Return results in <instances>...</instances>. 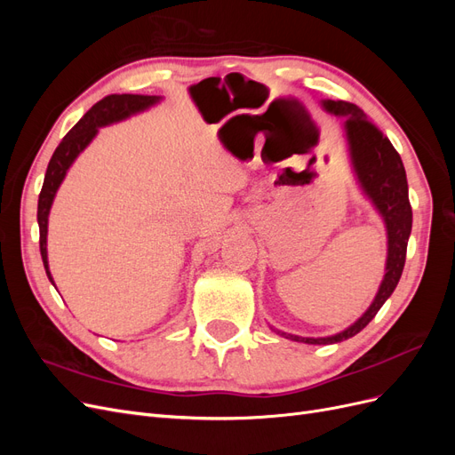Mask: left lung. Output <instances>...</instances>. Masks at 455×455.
<instances>
[{"label": "left lung", "instance_id": "obj_1", "mask_svg": "<svg viewBox=\"0 0 455 455\" xmlns=\"http://www.w3.org/2000/svg\"><path fill=\"white\" fill-rule=\"evenodd\" d=\"M323 108L328 114L346 117L343 131L347 136L349 157L356 180H359L364 196L376 206L381 214L385 229H387V264H385V275L379 284V291L371 301L370 307L363 313L359 321H355L349 328L339 334L326 338H301L294 334L275 332L309 346H328L349 339L374 319L381 306L393 294L406 261V246L411 231V206L408 199V182L406 171L401 156L393 148L387 136H385L374 123H371L359 106L346 100H323Z\"/></svg>", "mask_w": 455, "mask_h": 455}]
</instances>
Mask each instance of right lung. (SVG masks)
Masks as SVG:
<instances>
[{
  "label": "right lung",
  "mask_w": 455,
  "mask_h": 455,
  "mask_svg": "<svg viewBox=\"0 0 455 455\" xmlns=\"http://www.w3.org/2000/svg\"><path fill=\"white\" fill-rule=\"evenodd\" d=\"M161 96L109 94L100 102H96L89 112L76 123V127L64 136L59 148L54 149L45 172L44 188H41L39 201H37L39 251H41V258H44V266L51 283H52V277H51L49 261H47V222H49V211H51L52 199L57 196V189L60 188L68 169L72 167V163L76 161V157L81 154V151L91 144V140L94 139L100 127L121 119H127L139 112H144V109L157 104Z\"/></svg>",
  "instance_id": "obj_1"
}]
</instances>
